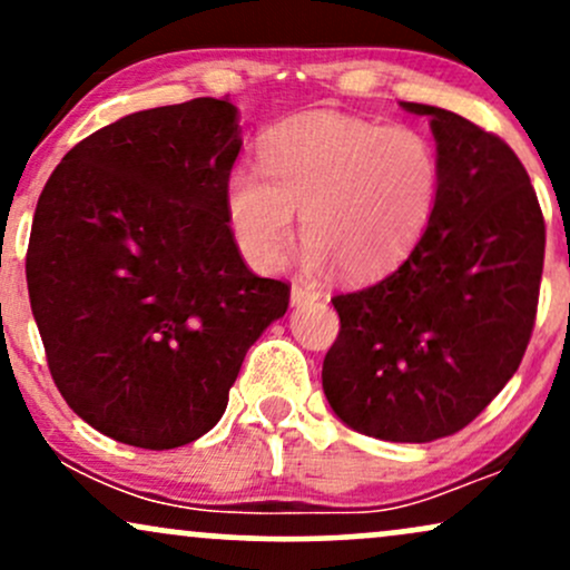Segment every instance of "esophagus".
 I'll return each instance as SVG.
<instances>
[{"instance_id": "1", "label": "esophagus", "mask_w": 570, "mask_h": 570, "mask_svg": "<svg viewBox=\"0 0 570 570\" xmlns=\"http://www.w3.org/2000/svg\"><path fill=\"white\" fill-rule=\"evenodd\" d=\"M322 297V292L316 286H307L303 281H294L292 284V305H303V303H313V299Z\"/></svg>"}]
</instances>
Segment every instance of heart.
Wrapping results in <instances>:
<instances>
[{"instance_id": "b5f03b06", "label": "heart", "mask_w": 570, "mask_h": 570, "mask_svg": "<svg viewBox=\"0 0 570 570\" xmlns=\"http://www.w3.org/2000/svg\"><path fill=\"white\" fill-rule=\"evenodd\" d=\"M263 171L238 166L225 206L244 257L276 271L303 214L307 265L332 259L351 278L391 271L426 233L442 193L434 141L410 126L303 112L263 139Z\"/></svg>"}]
</instances>
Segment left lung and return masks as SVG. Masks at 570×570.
Instances as JSON below:
<instances>
[{"instance_id":"8db88e82","label":"left lung","mask_w":570,"mask_h":570,"mask_svg":"<svg viewBox=\"0 0 570 570\" xmlns=\"http://www.w3.org/2000/svg\"><path fill=\"white\" fill-rule=\"evenodd\" d=\"M442 193L404 263L332 297L340 332L322 381L353 431L431 442L474 421L525 356L547 227L525 166L501 136L429 104Z\"/></svg>"}]
</instances>
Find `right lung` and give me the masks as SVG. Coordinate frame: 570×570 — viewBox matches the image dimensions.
Here are the masks:
<instances>
[{"label":"right lung","instance_id":"add662e5","mask_svg":"<svg viewBox=\"0 0 570 570\" xmlns=\"http://www.w3.org/2000/svg\"><path fill=\"white\" fill-rule=\"evenodd\" d=\"M230 98L134 112L69 149L37 200L26 281L50 375L85 423L171 450L217 426L289 284L259 278L227 222Z\"/></svg>","mask_w":570,"mask_h":570}]
</instances>
